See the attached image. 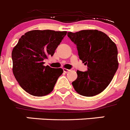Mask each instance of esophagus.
<instances>
[{
    "label": "esophagus",
    "instance_id": "obj_1",
    "mask_svg": "<svg viewBox=\"0 0 130 130\" xmlns=\"http://www.w3.org/2000/svg\"><path fill=\"white\" fill-rule=\"evenodd\" d=\"M69 71H71V70L67 69H63V72H65V73H67V72H69Z\"/></svg>",
    "mask_w": 130,
    "mask_h": 130
}]
</instances>
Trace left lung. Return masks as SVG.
Instances as JSON below:
<instances>
[{
    "label": "left lung",
    "instance_id": "8db88e82",
    "mask_svg": "<svg viewBox=\"0 0 130 130\" xmlns=\"http://www.w3.org/2000/svg\"><path fill=\"white\" fill-rule=\"evenodd\" d=\"M68 36L77 47L79 59L88 71H77L72 83L80 95L94 96L108 86L118 69L117 48L108 36L98 30L69 32Z\"/></svg>",
    "mask_w": 130,
    "mask_h": 130
}]
</instances>
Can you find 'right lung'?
<instances>
[{
	"label": "right lung",
	"instance_id": "1",
	"mask_svg": "<svg viewBox=\"0 0 130 130\" xmlns=\"http://www.w3.org/2000/svg\"><path fill=\"white\" fill-rule=\"evenodd\" d=\"M67 32L33 30L20 37L12 51L13 72L25 92L34 96L41 97L53 90L63 71L61 68L44 66V60L53 56Z\"/></svg>",
	"mask_w": 130,
	"mask_h": 130
}]
</instances>
